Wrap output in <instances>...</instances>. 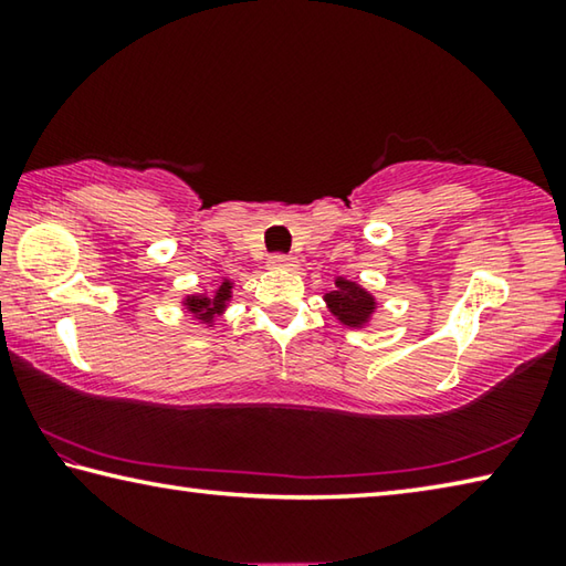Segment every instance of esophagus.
<instances>
[{"label": "esophagus", "mask_w": 566, "mask_h": 566, "mask_svg": "<svg viewBox=\"0 0 566 566\" xmlns=\"http://www.w3.org/2000/svg\"><path fill=\"white\" fill-rule=\"evenodd\" d=\"M270 266H274V270H296V260L292 254H272Z\"/></svg>", "instance_id": "obj_1"}]
</instances>
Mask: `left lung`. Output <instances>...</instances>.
Masks as SVG:
<instances>
[{
    "label": "left lung",
    "mask_w": 566,
    "mask_h": 566,
    "mask_svg": "<svg viewBox=\"0 0 566 566\" xmlns=\"http://www.w3.org/2000/svg\"><path fill=\"white\" fill-rule=\"evenodd\" d=\"M334 284H337V290L324 296L332 314L339 317V322L347 324V327H361V324L371 317V312L377 310L375 296L364 292L359 284L342 280V276Z\"/></svg>",
    "instance_id": "8db88e82"
}]
</instances>
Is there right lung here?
<instances>
[{"label":"right lung","mask_w":566,"mask_h":566,"mask_svg":"<svg viewBox=\"0 0 566 566\" xmlns=\"http://www.w3.org/2000/svg\"><path fill=\"white\" fill-rule=\"evenodd\" d=\"M229 296H232V282L222 280V282H219V286H217L214 296H187L185 304H187V310L191 314H197V319L209 322V319H214L217 314L224 310L227 302H229Z\"/></svg>","instance_id":"1"}]
</instances>
